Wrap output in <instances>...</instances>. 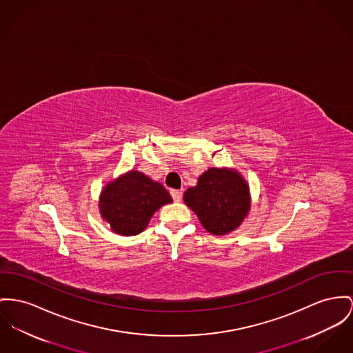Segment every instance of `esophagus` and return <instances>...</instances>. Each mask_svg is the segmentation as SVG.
<instances>
[{"label": "esophagus", "mask_w": 353, "mask_h": 353, "mask_svg": "<svg viewBox=\"0 0 353 353\" xmlns=\"http://www.w3.org/2000/svg\"><path fill=\"white\" fill-rule=\"evenodd\" d=\"M171 196L175 202H181L182 201V191L179 190H171Z\"/></svg>", "instance_id": "1"}]
</instances>
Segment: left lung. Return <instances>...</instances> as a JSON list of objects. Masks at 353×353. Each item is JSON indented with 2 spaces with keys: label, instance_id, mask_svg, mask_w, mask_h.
Segmentation results:
<instances>
[{
  "label": "left lung",
  "instance_id": "left-lung-1",
  "mask_svg": "<svg viewBox=\"0 0 353 353\" xmlns=\"http://www.w3.org/2000/svg\"><path fill=\"white\" fill-rule=\"evenodd\" d=\"M202 226L214 235L235 230L250 210V192L242 175L232 168H209L195 188L183 195Z\"/></svg>",
  "mask_w": 353,
  "mask_h": 353
}]
</instances>
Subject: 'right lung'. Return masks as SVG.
<instances>
[{
	"label": "right lung",
	"mask_w": 353,
	"mask_h": 353,
	"mask_svg": "<svg viewBox=\"0 0 353 353\" xmlns=\"http://www.w3.org/2000/svg\"><path fill=\"white\" fill-rule=\"evenodd\" d=\"M171 202L170 192L159 182L132 170L103 188L99 208L117 234L137 235L147 228L154 212Z\"/></svg>",
	"instance_id": "1"
}]
</instances>
